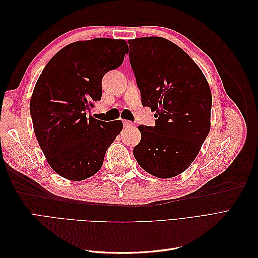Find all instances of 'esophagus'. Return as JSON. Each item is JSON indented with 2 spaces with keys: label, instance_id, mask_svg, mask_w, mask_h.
<instances>
[{
  "label": "esophagus",
  "instance_id": "34e87169",
  "mask_svg": "<svg viewBox=\"0 0 258 258\" xmlns=\"http://www.w3.org/2000/svg\"><path fill=\"white\" fill-rule=\"evenodd\" d=\"M122 123H123V127L124 128H130V127L134 126V123H132L131 121H128V120H123Z\"/></svg>",
  "mask_w": 258,
  "mask_h": 258
}]
</instances>
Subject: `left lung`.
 I'll list each match as a JSON object with an SVG mask.
<instances>
[{
	"label": "left lung",
	"mask_w": 258,
	"mask_h": 258,
	"mask_svg": "<svg viewBox=\"0 0 258 258\" xmlns=\"http://www.w3.org/2000/svg\"><path fill=\"white\" fill-rule=\"evenodd\" d=\"M128 43L142 105L157 118L153 127H138L141 141L134 148L135 158L154 176H176L190 166L210 132L209 84L195 61L171 41L150 36Z\"/></svg>",
	"instance_id": "left-lung-1"
}]
</instances>
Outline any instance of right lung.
Listing matches in <instances>:
<instances>
[{"mask_svg":"<svg viewBox=\"0 0 258 258\" xmlns=\"http://www.w3.org/2000/svg\"><path fill=\"white\" fill-rule=\"evenodd\" d=\"M129 51L123 40L93 38L67 45L38 77L30 114L40 147L53 171L83 181L102 167L104 155L122 122L88 116L101 100L102 79L121 66Z\"/></svg>","mask_w":258,"mask_h":258,"instance_id":"add662e5","label":"right lung"}]
</instances>
